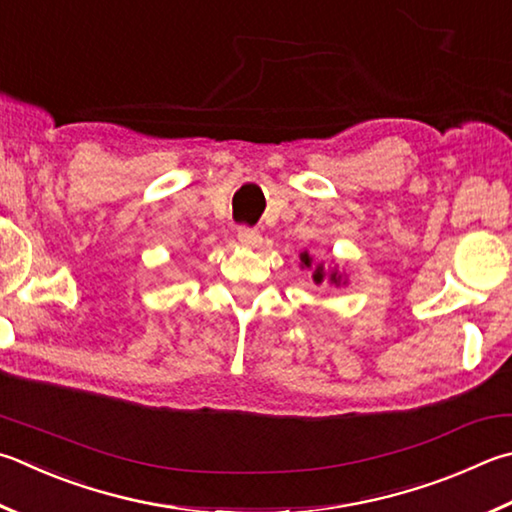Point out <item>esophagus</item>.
Instances as JSON below:
<instances>
[{
  "instance_id": "1",
  "label": "esophagus",
  "mask_w": 512,
  "mask_h": 512,
  "mask_svg": "<svg viewBox=\"0 0 512 512\" xmlns=\"http://www.w3.org/2000/svg\"><path fill=\"white\" fill-rule=\"evenodd\" d=\"M237 239L241 246H248V248H257L259 244H262V235H259V230L248 228V226H241L237 230Z\"/></svg>"
}]
</instances>
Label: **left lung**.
Returning <instances> with one entry per match:
<instances>
[{
	"label": "left lung",
	"mask_w": 512,
	"mask_h": 512,
	"mask_svg": "<svg viewBox=\"0 0 512 512\" xmlns=\"http://www.w3.org/2000/svg\"><path fill=\"white\" fill-rule=\"evenodd\" d=\"M302 262H304V266H311V257L309 255H302ZM322 277H324V273H322V266H318L315 268V273H313V280H315V284H320L322 282ZM331 280L336 282V275H331Z\"/></svg>",
	"instance_id": "left-lung-1"
}]
</instances>
